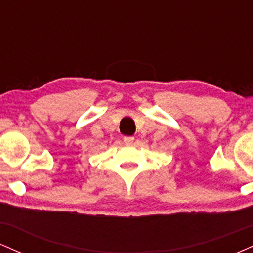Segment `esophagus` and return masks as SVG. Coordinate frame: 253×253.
Wrapping results in <instances>:
<instances>
[{
	"instance_id": "obj_1",
	"label": "esophagus",
	"mask_w": 253,
	"mask_h": 253,
	"mask_svg": "<svg viewBox=\"0 0 253 253\" xmlns=\"http://www.w3.org/2000/svg\"><path fill=\"white\" fill-rule=\"evenodd\" d=\"M133 141H134V136H124V143L126 145L133 144Z\"/></svg>"
}]
</instances>
